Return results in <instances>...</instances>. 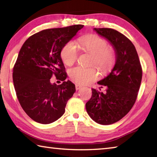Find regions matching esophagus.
<instances>
[{
	"label": "esophagus",
	"mask_w": 157,
	"mask_h": 157,
	"mask_svg": "<svg viewBox=\"0 0 157 157\" xmlns=\"http://www.w3.org/2000/svg\"><path fill=\"white\" fill-rule=\"evenodd\" d=\"M82 88V86H81V85H79V84H76V85H75V88H76L77 90H79V89H80V88Z\"/></svg>",
	"instance_id": "34e87169"
}]
</instances>
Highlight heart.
Listing matches in <instances>:
<instances>
[{
	"label": "heart",
	"mask_w": 157,
	"mask_h": 157,
	"mask_svg": "<svg viewBox=\"0 0 157 157\" xmlns=\"http://www.w3.org/2000/svg\"><path fill=\"white\" fill-rule=\"evenodd\" d=\"M79 48L84 52L92 54L90 65H95L102 73L112 69L116 61V53L104 39L96 35H88L79 39ZM62 61L68 66L78 60L79 50L73 42H69L61 51ZM69 75L73 81L79 84H88L98 78L99 73L95 67H76L71 69Z\"/></svg>",
	"instance_id": "1"
}]
</instances>
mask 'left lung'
Returning <instances> with one entry per match:
<instances>
[{"label":"left lung","instance_id":"left-lung-1","mask_svg":"<svg viewBox=\"0 0 157 157\" xmlns=\"http://www.w3.org/2000/svg\"><path fill=\"white\" fill-rule=\"evenodd\" d=\"M113 45L116 53L115 67L98 82L104 93L93 88L86 104L90 118L98 124L110 125L126 115L135 104L142 79V68L134 44L127 37L110 28H94Z\"/></svg>","mask_w":157,"mask_h":157}]
</instances>
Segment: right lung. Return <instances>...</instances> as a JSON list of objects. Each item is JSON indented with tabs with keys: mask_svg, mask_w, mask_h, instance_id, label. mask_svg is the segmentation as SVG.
Returning <instances> with one entry per match:
<instances>
[{
	"mask_svg": "<svg viewBox=\"0 0 157 157\" xmlns=\"http://www.w3.org/2000/svg\"><path fill=\"white\" fill-rule=\"evenodd\" d=\"M83 27L42 30L30 36L20 50L13 69L14 88L22 109L38 123L49 124L60 118L75 93V84L65 81L67 75L60 53ZM53 76L63 82L52 84Z\"/></svg>",
	"mask_w": 157,
	"mask_h": 157,
	"instance_id": "obj_1",
	"label": "right lung"
}]
</instances>
